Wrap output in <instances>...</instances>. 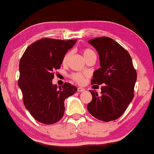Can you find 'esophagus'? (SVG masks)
Listing matches in <instances>:
<instances>
[{
	"mask_svg": "<svg viewBox=\"0 0 154 154\" xmlns=\"http://www.w3.org/2000/svg\"><path fill=\"white\" fill-rule=\"evenodd\" d=\"M77 91H78V92H84V91H85V89L83 88V87H78V88H77Z\"/></svg>",
	"mask_w": 154,
	"mask_h": 154,
	"instance_id": "34e87169",
	"label": "esophagus"
}]
</instances>
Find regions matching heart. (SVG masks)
Masks as SVG:
<instances>
[{
  "instance_id": "1",
  "label": "heart",
  "mask_w": 154,
  "mask_h": 154,
  "mask_svg": "<svg viewBox=\"0 0 154 154\" xmlns=\"http://www.w3.org/2000/svg\"><path fill=\"white\" fill-rule=\"evenodd\" d=\"M82 54H83V56H84V58H87V57L89 56L92 55V54H95L94 51H93L92 49L88 48H84V49H82ZM69 56H70V54L67 53L64 55V58H63V64H67V60L69 58ZM85 77H86V74H83V73H79V72H76V73H73L71 75H70V77L73 79L74 80H75L76 82L79 83V84H82V83H84V80H85Z\"/></svg>"
}]
</instances>
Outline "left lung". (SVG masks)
Listing matches in <instances>:
<instances>
[{
	"label": "left lung",
	"instance_id": "8db88e82",
	"mask_svg": "<svg viewBox=\"0 0 154 154\" xmlns=\"http://www.w3.org/2000/svg\"><path fill=\"white\" fill-rule=\"evenodd\" d=\"M88 42L98 51L100 60V68L93 73L91 84L103 86L100 95L90 90L93 99L87 110L100 121L116 120L133 100L137 72L129 53L112 38L100 37Z\"/></svg>",
	"mask_w": 154,
	"mask_h": 154
}]
</instances>
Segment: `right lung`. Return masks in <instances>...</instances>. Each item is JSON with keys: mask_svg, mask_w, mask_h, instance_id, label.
<instances>
[{"mask_svg": "<svg viewBox=\"0 0 154 154\" xmlns=\"http://www.w3.org/2000/svg\"><path fill=\"white\" fill-rule=\"evenodd\" d=\"M77 40L42 38L31 44L20 61L18 85L25 107L36 121L45 125L57 122L64 113V100L77 88L69 83L52 84L54 70Z\"/></svg>", "mask_w": 154, "mask_h": 154, "instance_id": "obj_1", "label": "right lung"}]
</instances>
